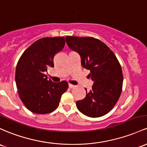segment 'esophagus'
Returning a JSON list of instances; mask_svg holds the SVG:
<instances>
[{"label":"esophagus","instance_id":"1","mask_svg":"<svg viewBox=\"0 0 147 147\" xmlns=\"http://www.w3.org/2000/svg\"><path fill=\"white\" fill-rule=\"evenodd\" d=\"M68 86L70 87V88H75V87H76V86H75V85L71 84H68Z\"/></svg>","mask_w":147,"mask_h":147}]
</instances>
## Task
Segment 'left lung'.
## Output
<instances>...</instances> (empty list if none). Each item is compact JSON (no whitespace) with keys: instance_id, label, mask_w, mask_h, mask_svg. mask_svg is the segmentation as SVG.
Masks as SVG:
<instances>
[{"instance_id":"obj_1","label":"left lung","mask_w":147,"mask_h":147,"mask_svg":"<svg viewBox=\"0 0 147 147\" xmlns=\"http://www.w3.org/2000/svg\"><path fill=\"white\" fill-rule=\"evenodd\" d=\"M69 48L80 54L82 66L90 70L92 90L76 102L80 112L89 117L105 115L120 97L123 86L121 67L113 51L100 40L91 37H65Z\"/></svg>"}]
</instances>
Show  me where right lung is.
I'll return each instance as SVG.
<instances>
[{
	"instance_id": "right-lung-1",
	"label": "right lung",
	"mask_w": 147,
	"mask_h": 147,
	"mask_svg": "<svg viewBox=\"0 0 147 147\" xmlns=\"http://www.w3.org/2000/svg\"><path fill=\"white\" fill-rule=\"evenodd\" d=\"M65 43L63 37L41 38L24 51L17 63L15 81L19 96L33 113L45 114L54 111L67 91V82H53L45 75L48 67H54V56Z\"/></svg>"
}]
</instances>
